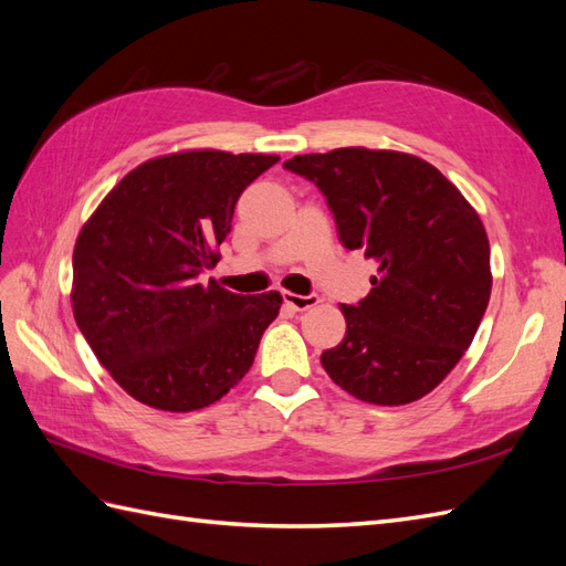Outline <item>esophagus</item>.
<instances>
[{"label":"esophagus","mask_w":566,"mask_h":566,"mask_svg":"<svg viewBox=\"0 0 566 566\" xmlns=\"http://www.w3.org/2000/svg\"><path fill=\"white\" fill-rule=\"evenodd\" d=\"M283 300L290 310H295V312H306L321 302L318 295H295V293H283Z\"/></svg>","instance_id":"34e87169"}]
</instances>
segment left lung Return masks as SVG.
Returning a JSON list of instances; mask_svg holds the SVG:
<instances>
[{"label": "left lung", "instance_id": "obj_1", "mask_svg": "<svg viewBox=\"0 0 566 566\" xmlns=\"http://www.w3.org/2000/svg\"><path fill=\"white\" fill-rule=\"evenodd\" d=\"M283 167L321 188L342 245L378 262L370 293L339 306L347 335L321 354L325 373L368 403L422 399L455 368L489 306L482 219L434 165L408 153L335 148Z\"/></svg>", "mask_w": 566, "mask_h": 566}]
</instances>
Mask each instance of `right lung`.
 <instances>
[{"label": "right lung", "instance_id": "right-lung-1", "mask_svg": "<svg viewBox=\"0 0 566 566\" xmlns=\"http://www.w3.org/2000/svg\"><path fill=\"white\" fill-rule=\"evenodd\" d=\"M279 156L184 150L119 181L73 250V314L129 397L169 413L219 401L243 380L283 297L235 295L205 269L245 188Z\"/></svg>", "mask_w": 566, "mask_h": 566}]
</instances>
